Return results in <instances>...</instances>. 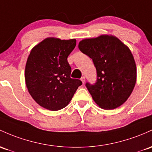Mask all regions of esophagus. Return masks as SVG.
I'll use <instances>...</instances> for the list:
<instances>
[{"label": "esophagus", "mask_w": 152, "mask_h": 152, "mask_svg": "<svg viewBox=\"0 0 152 152\" xmlns=\"http://www.w3.org/2000/svg\"><path fill=\"white\" fill-rule=\"evenodd\" d=\"M81 81H82L83 83H84V82H85V81H86V78H85L84 76H82V77L81 78Z\"/></svg>", "instance_id": "34e87169"}]
</instances>
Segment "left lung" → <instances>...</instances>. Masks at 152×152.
Masks as SVG:
<instances>
[{
  "label": "left lung",
  "mask_w": 152,
  "mask_h": 152,
  "mask_svg": "<svg viewBox=\"0 0 152 152\" xmlns=\"http://www.w3.org/2000/svg\"><path fill=\"white\" fill-rule=\"evenodd\" d=\"M79 50L91 58L96 82L86 86L99 107L113 110L129 97L136 81V66L129 48L116 37L103 34L82 39Z\"/></svg>",
  "instance_id": "1"
}]
</instances>
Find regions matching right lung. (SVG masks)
Returning <instances> with one entry per match:
<instances>
[{
  "label": "right lung",
  "instance_id": "1",
  "mask_svg": "<svg viewBox=\"0 0 152 152\" xmlns=\"http://www.w3.org/2000/svg\"><path fill=\"white\" fill-rule=\"evenodd\" d=\"M76 45L75 39L48 37L30 52L25 67L26 88L34 100L45 109L64 108L82 84L80 80L71 78L67 60Z\"/></svg>",
  "mask_w": 152,
  "mask_h": 152
}]
</instances>
